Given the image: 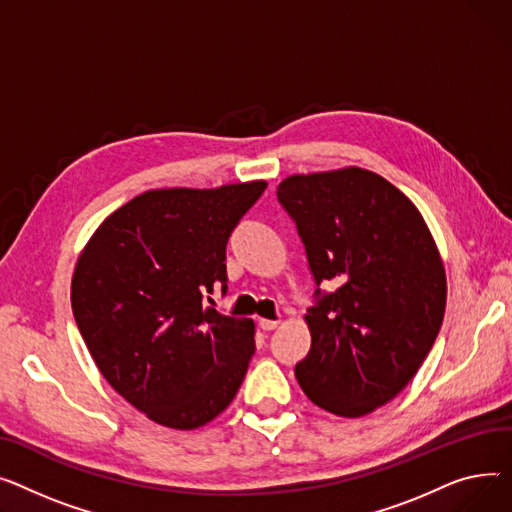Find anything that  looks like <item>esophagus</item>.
Segmentation results:
<instances>
[{
	"label": "esophagus",
	"mask_w": 512,
	"mask_h": 512,
	"mask_svg": "<svg viewBox=\"0 0 512 512\" xmlns=\"http://www.w3.org/2000/svg\"><path fill=\"white\" fill-rule=\"evenodd\" d=\"M258 324H260L262 330H275L279 326V320H266V318H262Z\"/></svg>",
	"instance_id": "1"
}]
</instances>
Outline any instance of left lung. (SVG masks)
I'll list each match as a JSON object with an SVG mask.
<instances>
[{
    "label": "left lung",
    "instance_id": "1",
    "mask_svg": "<svg viewBox=\"0 0 512 512\" xmlns=\"http://www.w3.org/2000/svg\"><path fill=\"white\" fill-rule=\"evenodd\" d=\"M277 198L316 283L312 345L295 378L318 407L368 415L411 382L442 326L446 277L432 233L415 204L368 169L291 175Z\"/></svg>",
    "mask_w": 512,
    "mask_h": 512
}]
</instances>
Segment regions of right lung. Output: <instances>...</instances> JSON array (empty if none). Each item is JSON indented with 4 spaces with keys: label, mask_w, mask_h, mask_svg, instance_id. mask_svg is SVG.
<instances>
[{
    "label": "right lung",
    "mask_w": 512,
    "mask_h": 512,
    "mask_svg": "<svg viewBox=\"0 0 512 512\" xmlns=\"http://www.w3.org/2000/svg\"><path fill=\"white\" fill-rule=\"evenodd\" d=\"M264 190L144 192L101 223L76 262L72 310L90 355L161 426L208 424L244 382L254 322L207 304L217 287L227 291V242Z\"/></svg>",
    "instance_id": "1"
}]
</instances>
